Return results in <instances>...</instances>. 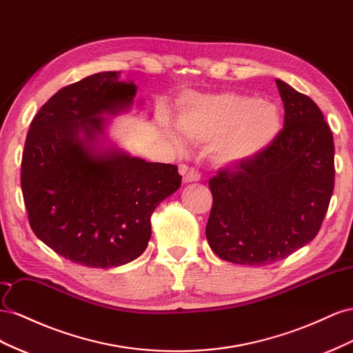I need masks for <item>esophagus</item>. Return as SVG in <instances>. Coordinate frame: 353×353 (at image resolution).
<instances>
[{
	"instance_id": "34e87169",
	"label": "esophagus",
	"mask_w": 353,
	"mask_h": 353,
	"mask_svg": "<svg viewBox=\"0 0 353 353\" xmlns=\"http://www.w3.org/2000/svg\"><path fill=\"white\" fill-rule=\"evenodd\" d=\"M199 180H201V174L192 168L188 170L186 173L183 174V182L185 183H196V182H199Z\"/></svg>"
}]
</instances>
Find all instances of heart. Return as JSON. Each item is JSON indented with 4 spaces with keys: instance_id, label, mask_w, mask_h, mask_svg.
Listing matches in <instances>:
<instances>
[{
    "instance_id": "heart-1",
    "label": "heart",
    "mask_w": 353,
    "mask_h": 353,
    "mask_svg": "<svg viewBox=\"0 0 353 353\" xmlns=\"http://www.w3.org/2000/svg\"><path fill=\"white\" fill-rule=\"evenodd\" d=\"M177 127L195 143H211V158L217 167L250 163L275 142L283 114L276 103L241 93L201 94L185 100L177 115ZM177 148L185 142L176 130H167Z\"/></svg>"
}]
</instances>
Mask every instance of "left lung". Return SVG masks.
<instances>
[{"instance_id":"obj_1","label":"left lung","mask_w":353,"mask_h":353,"mask_svg":"<svg viewBox=\"0 0 353 353\" xmlns=\"http://www.w3.org/2000/svg\"><path fill=\"white\" fill-rule=\"evenodd\" d=\"M284 128L263 154L210 180L213 207L205 235L236 265L266 266L319 232L334 189L333 133L310 97L276 79Z\"/></svg>"}]
</instances>
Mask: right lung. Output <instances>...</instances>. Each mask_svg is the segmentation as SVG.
Listing matches in <instances>:
<instances>
[{
    "label": "right lung",
    "mask_w": 353,
    "mask_h": 353,
    "mask_svg": "<svg viewBox=\"0 0 353 353\" xmlns=\"http://www.w3.org/2000/svg\"><path fill=\"white\" fill-rule=\"evenodd\" d=\"M121 72L70 84L38 110L22 155L20 185L34 234L59 256L117 268L143 253L154 210L182 183L177 167L132 157L108 137L137 87Z\"/></svg>",
    "instance_id": "obj_1"
}]
</instances>
